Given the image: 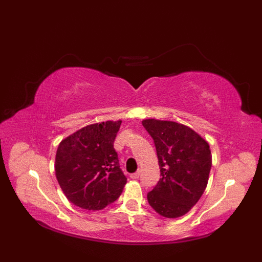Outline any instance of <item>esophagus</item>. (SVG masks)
<instances>
[{
    "mask_svg": "<svg viewBox=\"0 0 262 262\" xmlns=\"http://www.w3.org/2000/svg\"><path fill=\"white\" fill-rule=\"evenodd\" d=\"M130 178H132V179H134V180H137L138 178H140V172H135V173H132Z\"/></svg>",
    "mask_w": 262,
    "mask_h": 262,
    "instance_id": "1",
    "label": "esophagus"
}]
</instances>
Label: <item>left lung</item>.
Masks as SVG:
<instances>
[{
	"label": "left lung",
	"mask_w": 262,
	"mask_h": 262,
	"mask_svg": "<svg viewBox=\"0 0 262 262\" xmlns=\"http://www.w3.org/2000/svg\"><path fill=\"white\" fill-rule=\"evenodd\" d=\"M142 124L154 141L162 177L147 193L148 204L166 219L186 215L207 187L211 168L209 144L179 122L149 118Z\"/></svg>",
	"instance_id": "8db88e82"
}]
</instances>
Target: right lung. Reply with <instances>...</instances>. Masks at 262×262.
Segmentation results:
<instances>
[{"mask_svg": "<svg viewBox=\"0 0 262 262\" xmlns=\"http://www.w3.org/2000/svg\"><path fill=\"white\" fill-rule=\"evenodd\" d=\"M120 124L108 120L88 125L59 143L55 174L72 204L100 210L121 194L127 178L114 148Z\"/></svg>", "mask_w": 262, "mask_h": 262, "instance_id": "1", "label": "right lung"}]
</instances>
